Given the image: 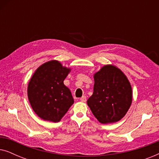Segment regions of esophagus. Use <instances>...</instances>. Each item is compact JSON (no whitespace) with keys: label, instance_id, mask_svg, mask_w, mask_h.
I'll list each match as a JSON object with an SVG mask.
<instances>
[{"label":"esophagus","instance_id":"esophagus-1","mask_svg":"<svg viewBox=\"0 0 159 159\" xmlns=\"http://www.w3.org/2000/svg\"><path fill=\"white\" fill-rule=\"evenodd\" d=\"M80 101H81L82 102H83V103H84V102H86L87 101V98L86 96H84V95H83L82 98H80Z\"/></svg>","mask_w":159,"mask_h":159}]
</instances>
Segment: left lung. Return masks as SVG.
I'll return each mask as SVG.
<instances>
[{
	"instance_id": "obj_1",
	"label": "left lung",
	"mask_w": 159,
	"mask_h": 159,
	"mask_svg": "<svg viewBox=\"0 0 159 159\" xmlns=\"http://www.w3.org/2000/svg\"><path fill=\"white\" fill-rule=\"evenodd\" d=\"M93 93L87 103L100 123L116 122L127 114L132 104V90L120 69L111 64L94 74Z\"/></svg>"
}]
</instances>
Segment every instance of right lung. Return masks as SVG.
Here are the masks:
<instances>
[{"label": "right lung", "mask_w": 159, "mask_h": 159, "mask_svg": "<svg viewBox=\"0 0 159 159\" xmlns=\"http://www.w3.org/2000/svg\"><path fill=\"white\" fill-rule=\"evenodd\" d=\"M71 71L58 61L43 64L32 75L27 88L32 109L45 121L58 122L74 103L69 89L64 80Z\"/></svg>", "instance_id": "1"}]
</instances>
